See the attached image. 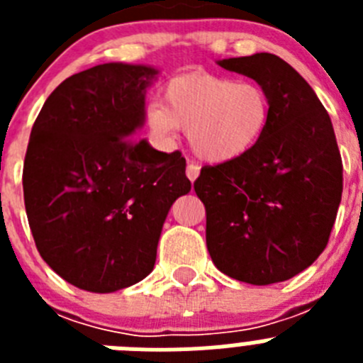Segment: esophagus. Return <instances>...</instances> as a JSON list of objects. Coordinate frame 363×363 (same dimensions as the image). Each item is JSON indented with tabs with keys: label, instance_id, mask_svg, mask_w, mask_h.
Returning a JSON list of instances; mask_svg holds the SVG:
<instances>
[{
	"label": "esophagus",
	"instance_id": "obj_1",
	"mask_svg": "<svg viewBox=\"0 0 363 363\" xmlns=\"http://www.w3.org/2000/svg\"><path fill=\"white\" fill-rule=\"evenodd\" d=\"M185 172H187V178L191 179L192 184H194V179H196L198 174H200V167H198L196 163L189 162L187 163V171H185Z\"/></svg>",
	"mask_w": 363,
	"mask_h": 363
}]
</instances>
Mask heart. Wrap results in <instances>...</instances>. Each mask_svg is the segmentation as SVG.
<instances>
[{
  "mask_svg": "<svg viewBox=\"0 0 363 363\" xmlns=\"http://www.w3.org/2000/svg\"><path fill=\"white\" fill-rule=\"evenodd\" d=\"M163 104H150L145 121L150 133L172 143L179 129L200 160L229 163L243 158L262 140L271 116L267 92L255 82H236L220 74L194 70L165 85Z\"/></svg>",
  "mask_w": 363,
  "mask_h": 363,
  "instance_id": "heart-1",
  "label": "heart"
}]
</instances>
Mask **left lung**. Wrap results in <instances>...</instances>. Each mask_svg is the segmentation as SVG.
Wrapping results in <instances>:
<instances>
[{"instance_id": "left-lung-1", "label": "left lung", "mask_w": 363, "mask_h": 363, "mask_svg": "<svg viewBox=\"0 0 363 363\" xmlns=\"http://www.w3.org/2000/svg\"><path fill=\"white\" fill-rule=\"evenodd\" d=\"M269 96L264 136L243 158L203 167L194 191L207 211V249L223 274L252 285L296 277L322 255L342 200L331 118L309 83L269 52L220 60Z\"/></svg>"}]
</instances>
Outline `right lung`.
Returning <instances> with one entry per match:
<instances>
[{
    "mask_svg": "<svg viewBox=\"0 0 363 363\" xmlns=\"http://www.w3.org/2000/svg\"><path fill=\"white\" fill-rule=\"evenodd\" d=\"M160 70L104 63L54 89L23 165L28 225L41 258L89 293L149 277L172 203L191 191L179 152L133 140Z\"/></svg>",
    "mask_w": 363,
    "mask_h": 363,
    "instance_id": "add662e5",
    "label": "right lung"
}]
</instances>
